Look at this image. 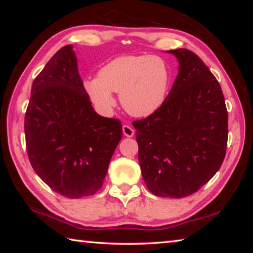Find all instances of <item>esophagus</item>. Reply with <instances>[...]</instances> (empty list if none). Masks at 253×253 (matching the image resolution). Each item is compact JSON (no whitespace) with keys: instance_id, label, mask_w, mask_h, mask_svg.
I'll return each instance as SVG.
<instances>
[{"instance_id":"esophagus-1","label":"esophagus","mask_w":253,"mask_h":253,"mask_svg":"<svg viewBox=\"0 0 253 253\" xmlns=\"http://www.w3.org/2000/svg\"><path fill=\"white\" fill-rule=\"evenodd\" d=\"M123 132H124V135H125L126 137H132V136H134V134H135V130L132 129L130 126L124 125L123 126Z\"/></svg>"}]
</instances>
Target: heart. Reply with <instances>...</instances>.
Instances as JSON below:
<instances>
[{
    "mask_svg": "<svg viewBox=\"0 0 253 253\" xmlns=\"http://www.w3.org/2000/svg\"><path fill=\"white\" fill-rule=\"evenodd\" d=\"M169 68L156 55L123 54L111 59L98 72L83 83L89 99L101 111L115 105L114 92L135 117H148L160 110L168 97Z\"/></svg>",
    "mask_w": 253,
    "mask_h": 253,
    "instance_id": "1",
    "label": "heart"
}]
</instances>
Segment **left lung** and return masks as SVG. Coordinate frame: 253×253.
I'll return each mask as SVG.
<instances>
[{
  "mask_svg": "<svg viewBox=\"0 0 253 253\" xmlns=\"http://www.w3.org/2000/svg\"><path fill=\"white\" fill-rule=\"evenodd\" d=\"M175 55L178 74L160 110L132 123L145 184L161 198L195 193L221 168L228 142V111L215 77L187 49Z\"/></svg>",
  "mask_w": 253,
  "mask_h": 253,
  "instance_id": "left-lung-1",
  "label": "left lung"
}]
</instances>
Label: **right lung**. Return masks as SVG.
Wrapping results in <instances>:
<instances>
[{
    "label": "right lung",
    "mask_w": 253,
    "mask_h": 253,
    "mask_svg": "<svg viewBox=\"0 0 253 253\" xmlns=\"http://www.w3.org/2000/svg\"><path fill=\"white\" fill-rule=\"evenodd\" d=\"M24 131L33 169L57 193L79 199L102 186L123 127L93 109L74 45L60 49L34 79Z\"/></svg>",
    "instance_id": "right-lung-1"
}]
</instances>
